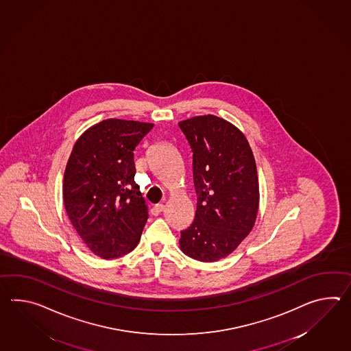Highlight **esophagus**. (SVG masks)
Here are the masks:
<instances>
[{"mask_svg":"<svg viewBox=\"0 0 351 351\" xmlns=\"http://www.w3.org/2000/svg\"><path fill=\"white\" fill-rule=\"evenodd\" d=\"M164 209L165 206L162 204H157V205H155V206L151 209V214L157 217V215H160V214L164 211Z\"/></svg>","mask_w":351,"mask_h":351,"instance_id":"obj_1","label":"esophagus"}]
</instances>
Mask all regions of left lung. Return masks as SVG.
<instances>
[{
    "label": "left lung",
    "instance_id": "8db88e82",
    "mask_svg": "<svg viewBox=\"0 0 351 351\" xmlns=\"http://www.w3.org/2000/svg\"><path fill=\"white\" fill-rule=\"evenodd\" d=\"M193 152L197 197L193 224L181 232L180 250L200 262L229 256L248 237L257 219V166L242 131L206 114L179 122Z\"/></svg>",
    "mask_w": 351,
    "mask_h": 351
}]
</instances>
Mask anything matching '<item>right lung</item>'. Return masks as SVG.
Returning <instances> with one entry per match:
<instances>
[{
	"instance_id": "1",
	"label": "right lung",
	"mask_w": 351,
	"mask_h": 351,
	"mask_svg": "<svg viewBox=\"0 0 351 351\" xmlns=\"http://www.w3.org/2000/svg\"><path fill=\"white\" fill-rule=\"evenodd\" d=\"M152 127L109 118L89 127L71 149L64 206L82 241L103 259L125 256L140 242L148 213L134 181L133 151Z\"/></svg>"
}]
</instances>
